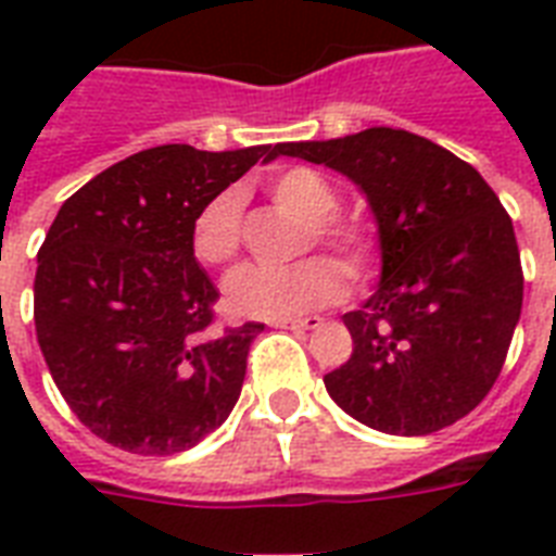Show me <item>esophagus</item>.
<instances>
[{"label": "esophagus", "mask_w": 556, "mask_h": 556, "mask_svg": "<svg viewBox=\"0 0 556 556\" xmlns=\"http://www.w3.org/2000/svg\"><path fill=\"white\" fill-rule=\"evenodd\" d=\"M323 317H303V320H279L277 329H294V331H312L320 329Z\"/></svg>", "instance_id": "1"}]
</instances>
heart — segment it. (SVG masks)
<instances>
[{"mask_svg":"<svg viewBox=\"0 0 556 556\" xmlns=\"http://www.w3.org/2000/svg\"><path fill=\"white\" fill-rule=\"evenodd\" d=\"M277 204L308 222L303 251L314 242L329 248L340 265L357 277L375 253V227L366 218H338V192L314 169L294 167L268 181ZM242 242V195L225 190L213 195L195 213L190 227V251L201 265H227ZM346 291V279L326 256H308L286 268L244 265L230 274L225 286L227 308L239 317L256 320H288L296 314L331 305Z\"/></svg>","mask_w":556,"mask_h":556,"instance_id":"heart-1","label":"heart"}]
</instances>
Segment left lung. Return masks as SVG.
<instances>
[{
	"mask_svg": "<svg viewBox=\"0 0 556 556\" xmlns=\"http://www.w3.org/2000/svg\"><path fill=\"white\" fill-rule=\"evenodd\" d=\"M279 155L346 176L378 225L380 282L343 314L352 357L323 383L355 421L430 435L465 418L500 378L522 312L514 225L467 161L421 135L371 126Z\"/></svg>",
	"mask_w": 556,
	"mask_h": 556,
	"instance_id": "1",
	"label": "left lung"
}]
</instances>
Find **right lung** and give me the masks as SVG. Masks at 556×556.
Listing matches in <instances>:
<instances>
[{"instance_id":"add662e5","label":"right lung","mask_w":556,"mask_h":556,"mask_svg":"<svg viewBox=\"0 0 556 556\" xmlns=\"http://www.w3.org/2000/svg\"><path fill=\"white\" fill-rule=\"evenodd\" d=\"M279 143L204 152L167 143L117 161L56 213L37 253L34 323L56 389L98 439L141 456L195 447L242 392L265 326L213 331L216 286L192 218Z\"/></svg>"}]
</instances>
